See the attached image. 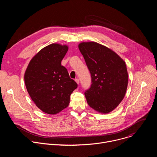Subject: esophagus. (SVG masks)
<instances>
[{
	"label": "esophagus",
	"mask_w": 157,
	"mask_h": 157,
	"mask_svg": "<svg viewBox=\"0 0 157 157\" xmlns=\"http://www.w3.org/2000/svg\"><path fill=\"white\" fill-rule=\"evenodd\" d=\"M75 81L76 82V83H77L78 84H79V79H78V78L75 79Z\"/></svg>",
	"instance_id": "1"
}]
</instances>
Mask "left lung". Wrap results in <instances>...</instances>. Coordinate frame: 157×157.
<instances>
[{
  "mask_svg": "<svg viewBox=\"0 0 157 157\" xmlns=\"http://www.w3.org/2000/svg\"><path fill=\"white\" fill-rule=\"evenodd\" d=\"M91 85L84 93L88 105L101 113L113 110L124 99L128 84L126 64L114 52L96 42L79 44Z\"/></svg>",
  "mask_w": 157,
  "mask_h": 157,
  "instance_id": "obj_1",
  "label": "left lung"
}]
</instances>
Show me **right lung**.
I'll return each mask as SVG.
<instances>
[{"instance_id":"right-lung-1","label":"right lung","mask_w":157,"mask_h":157,"mask_svg":"<svg viewBox=\"0 0 157 157\" xmlns=\"http://www.w3.org/2000/svg\"><path fill=\"white\" fill-rule=\"evenodd\" d=\"M66 45L53 43L41 49L30 61L24 79L27 91L44 113L56 114L68 106L70 96L78 87L61 61Z\"/></svg>"}]
</instances>
